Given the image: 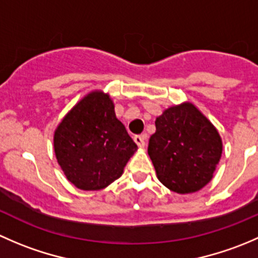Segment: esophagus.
<instances>
[{"label":"esophagus","instance_id":"obj_1","mask_svg":"<svg viewBox=\"0 0 258 258\" xmlns=\"http://www.w3.org/2000/svg\"><path fill=\"white\" fill-rule=\"evenodd\" d=\"M134 141L139 147H145V135H136L134 137Z\"/></svg>","mask_w":258,"mask_h":258}]
</instances>
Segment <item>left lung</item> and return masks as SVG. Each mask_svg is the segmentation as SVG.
<instances>
[{
	"label": "left lung",
	"instance_id": "1",
	"mask_svg": "<svg viewBox=\"0 0 258 258\" xmlns=\"http://www.w3.org/2000/svg\"><path fill=\"white\" fill-rule=\"evenodd\" d=\"M155 123L148 155L161 183L181 195L206 186L222 155L216 127L191 102L167 108Z\"/></svg>",
	"mask_w": 258,
	"mask_h": 258
}]
</instances>
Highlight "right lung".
Here are the masks:
<instances>
[{
  "label": "right lung",
  "instance_id": "add662e5",
  "mask_svg": "<svg viewBox=\"0 0 258 258\" xmlns=\"http://www.w3.org/2000/svg\"><path fill=\"white\" fill-rule=\"evenodd\" d=\"M53 147L67 179L83 191L102 189L121 177L137 150L102 91L86 95L64 116L54 131Z\"/></svg>",
  "mask_w": 258,
  "mask_h": 258
}]
</instances>
